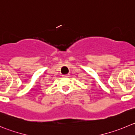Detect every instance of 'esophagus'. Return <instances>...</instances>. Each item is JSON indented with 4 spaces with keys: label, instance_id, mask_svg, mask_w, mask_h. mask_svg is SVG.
<instances>
[{
    "label": "esophagus",
    "instance_id": "esophagus-1",
    "mask_svg": "<svg viewBox=\"0 0 135 135\" xmlns=\"http://www.w3.org/2000/svg\"><path fill=\"white\" fill-rule=\"evenodd\" d=\"M64 78H68L69 76H70V74H66V75H62Z\"/></svg>",
    "mask_w": 135,
    "mask_h": 135
}]
</instances>
